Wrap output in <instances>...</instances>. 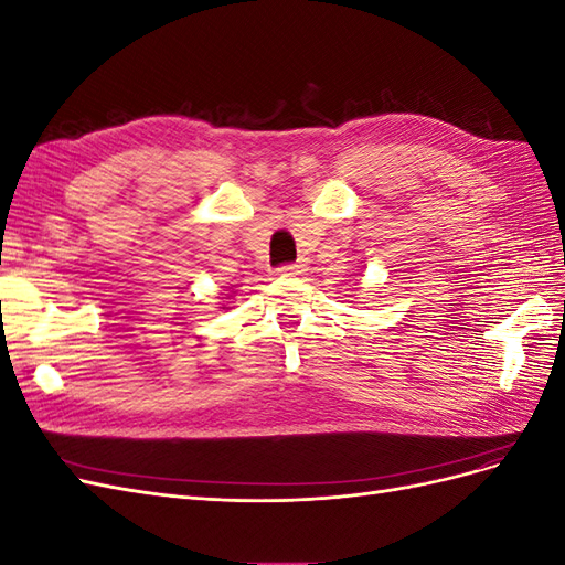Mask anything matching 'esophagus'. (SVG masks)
Segmentation results:
<instances>
[{
	"label": "esophagus",
	"mask_w": 565,
	"mask_h": 565,
	"mask_svg": "<svg viewBox=\"0 0 565 565\" xmlns=\"http://www.w3.org/2000/svg\"><path fill=\"white\" fill-rule=\"evenodd\" d=\"M303 270H306V264H303V262H295V264H282V266L278 268L280 276H299V273H303Z\"/></svg>",
	"instance_id": "1"
}]
</instances>
